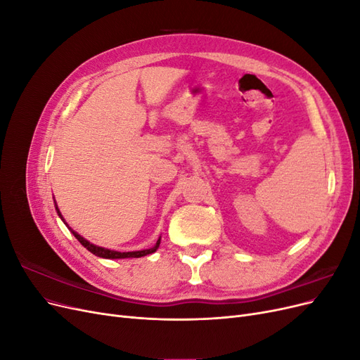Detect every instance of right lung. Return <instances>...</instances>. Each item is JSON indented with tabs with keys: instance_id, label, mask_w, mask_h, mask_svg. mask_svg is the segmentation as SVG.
<instances>
[{
	"instance_id": "right-lung-1",
	"label": "right lung",
	"mask_w": 360,
	"mask_h": 360,
	"mask_svg": "<svg viewBox=\"0 0 360 360\" xmlns=\"http://www.w3.org/2000/svg\"><path fill=\"white\" fill-rule=\"evenodd\" d=\"M53 204H56V210H57V214L60 216V219L68 225V222L64 221V217H63V214H61V212H60V209H58V205H57L56 200H53ZM68 228L70 230V233H72L76 238H78V242H79L84 248L89 249L91 254H94L96 257H101V258H108V259H118V258L123 259V258H139V257H146V255H148V254L156 252L159 245H160V237H159L156 245H155L153 248H150V249L132 250V252H118V250H114V249H108V248H102V246H97V245H94V243H90L89 240H86V238H84L82 236H79L78 233L73 231L69 225H68Z\"/></svg>"
}]
</instances>
